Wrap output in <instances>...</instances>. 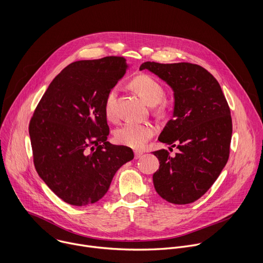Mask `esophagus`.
<instances>
[{
	"label": "esophagus",
	"mask_w": 263,
	"mask_h": 263,
	"mask_svg": "<svg viewBox=\"0 0 263 263\" xmlns=\"http://www.w3.org/2000/svg\"><path fill=\"white\" fill-rule=\"evenodd\" d=\"M142 154H143V153H142L141 151H135V152H134V158H135V159H138L139 157H141Z\"/></svg>",
	"instance_id": "obj_1"
}]
</instances>
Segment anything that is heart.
<instances>
[{
	"mask_svg": "<svg viewBox=\"0 0 263 263\" xmlns=\"http://www.w3.org/2000/svg\"><path fill=\"white\" fill-rule=\"evenodd\" d=\"M133 88L149 106L158 104L164 95L161 84L153 77L140 74L132 80ZM118 89L112 88L106 96L104 111L109 121H116V101ZM155 133V127L148 123L126 122L115 131V139L118 143L130 146L132 148H141Z\"/></svg>",
	"mask_w": 263,
	"mask_h": 263,
	"instance_id": "b5f03b06",
	"label": "heart"
}]
</instances>
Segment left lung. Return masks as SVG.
<instances>
[{
    "label": "left lung",
    "mask_w": 263,
    "mask_h": 263,
    "mask_svg": "<svg viewBox=\"0 0 263 263\" xmlns=\"http://www.w3.org/2000/svg\"><path fill=\"white\" fill-rule=\"evenodd\" d=\"M174 92L173 119L158 140L176 145L153 152L159 170L153 175L157 194L172 204H190L200 199L215 182L229 158L232 136L230 109L212 74L198 64L143 62Z\"/></svg>",
    "instance_id": "obj_1"
}]
</instances>
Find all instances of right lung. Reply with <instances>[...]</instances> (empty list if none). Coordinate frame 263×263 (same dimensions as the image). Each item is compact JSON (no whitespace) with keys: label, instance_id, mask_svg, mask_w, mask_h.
Wrapping results in <instances>:
<instances>
[{"label":"right lung","instance_id":"1","mask_svg":"<svg viewBox=\"0 0 263 263\" xmlns=\"http://www.w3.org/2000/svg\"><path fill=\"white\" fill-rule=\"evenodd\" d=\"M128 68L122 57L74 61L54 78L34 111L29 134L36 172L67 204L101 200L118 170L134 157L130 147L107 141L104 111L107 93Z\"/></svg>","mask_w":263,"mask_h":263}]
</instances>
